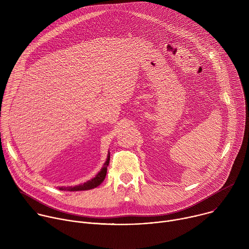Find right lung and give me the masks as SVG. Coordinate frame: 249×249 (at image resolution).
<instances>
[{
  "label": "right lung",
  "instance_id": "add662e5",
  "mask_svg": "<svg viewBox=\"0 0 249 249\" xmlns=\"http://www.w3.org/2000/svg\"><path fill=\"white\" fill-rule=\"evenodd\" d=\"M110 160V153L108 152L107 155V159H106L103 166L101 167L100 171L91 178L90 180H88L85 183L76 185V186H68V187H59V190H64V191H84V190H89V189H93L95 187H97L98 185H100L102 183V181L104 180L105 176H106V172H107V166Z\"/></svg>",
  "mask_w": 249,
  "mask_h": 249
}]
</instances>
